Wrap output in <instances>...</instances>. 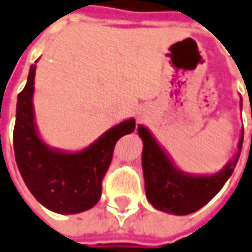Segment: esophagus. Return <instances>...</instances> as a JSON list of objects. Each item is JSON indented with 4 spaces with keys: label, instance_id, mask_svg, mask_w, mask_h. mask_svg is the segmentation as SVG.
Here are the masks:
<instances>
[{
    "label": "esophagus",
    "instance_id": "1",
    "mask_svg": "<svg viewBox=\"0 0 252 252\" xmlns=\"http://www.w3.org/2000/svg\"><path fill=\"white\" fill-rule=\"evenodd\" d=\"M140 117H142V114H139V116H138V119H140Z\"/></svg>",
    "mask_w": 252,
    "mask_h": 252
}]
</instances>
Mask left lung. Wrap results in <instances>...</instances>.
<instances>
[{
  "instance_id": "8db88e82",
  "label": "left lung",
  "mask_w": 252,
  "mask_h": 252,
  "mask_svg": "<svg viewBox=\"0 0 252 252\" xmlns=\"http://www.w3.org/2000/svg\"><path fill=\"white\" fill-rule=\"evenodd\" d=\"M241 107L243 99H240ZM138 135L143 142L142 169L149 203L158 211L188 215L200 210L217 196L233 174L240 157L244 131L241 129L237 152L223 168L214 174H190L179 168L146 126H138Z\"/></svg>"
}]
</instances>
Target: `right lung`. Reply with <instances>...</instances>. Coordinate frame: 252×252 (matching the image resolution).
Listing matches in <instances>:
<instances>
[{
  "instance_id": "1",
  "label": "right lung",
  "mask_w": 252,
  "mask_h": 252,
  "mask_svg": "<svg viewBox=\"0 0 252 252\" xmlns=\"http://www.w3.org/2000/svg\"><path fill=\"white\" fill-rule=\"evenodd\" d=\"M37 63V62H35ZM35 64L18 95L13 149L19 172L35 200L56 214H80L100 198L102 179L113 158L116 142L135 129V119L109 128L90 146L70 152L52 148L41 138L34 113Z\"/></svg>"
}]
</instances>
